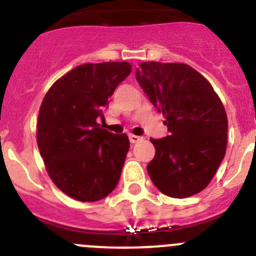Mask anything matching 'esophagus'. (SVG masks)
Segmentation results:
<instances>
[{"instance_id": "esophagus-1", "label": "esophagus", "mask_w": 256, "mask_h": 256, "mask_svg": "<svg viewBox=\"0 0 256 256\" xmlns=\"http://www.w3.org/2000/svg\"><path fill=\"white\" fill-rule=\"evenodd\" d=\"M141 137H138V136H134V134H130V144H136V142L141 141Z\"/></svg>"}]
</instances>
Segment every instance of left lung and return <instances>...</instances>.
I'll list each match as a JSON object with an SVG mask.
<instances>
[{
  "instance_id": "obj_1",
  "label": "left lung",
  "mask_w": 256,
  "mask_h": 256,
  "mask_svg": "<svg viewBox=\"0 0 256 256\" xmlns=\"http://www.w3.org/2000/svg\"><path fill=\"white\" fill-rule=\"evenodd\" d=\"M136 78L151 104L162 112L169 136L152 140L151 180L164 195L184 198L208 186L227 148L224 106L208 79L180 62L148 61Z\"/></svg>"
}]
</instances>
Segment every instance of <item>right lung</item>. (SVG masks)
<instances>
[{"mask_svg":"<svg viewBox=\"0 0 256 256\" xmlns=\"http://www.w3.org/2000/svg\"><path fill=\"white\" fill-rule=\"evenodd\" d=\"M130 70L126 61L79 65L58 79L40 104L38 148L52 182L72 198L98 201L119 182L130 140L96 120Z\"/></svg>","mask_w":256,"mask_h":256,"instance_id":"obj_1","label":"right lung"}]
</instances>
